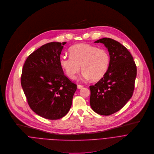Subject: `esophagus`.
<instances>
[{
    "label": "esophagus",
    "instance_id": "esophagus-1",
    "mask_svg": "<svg viewBox=\"0 0 154 154\" xmlns=\"http://www.w3.org/2000/svg\"><path fill=\"white\" fill-rule=\"evenodd\" d=\"M77 87H78V88L79 89H81V88H83V85H80V84H78Z\"/></svg>",
    "mask_w": 154,
    "mask_h": 154
}]
</instances>
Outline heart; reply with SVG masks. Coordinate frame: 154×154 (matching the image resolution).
Here are the masks:
<instances>
[{"mask_svg":"<svg viewBox=\"0 0 154 154\" xmlns=\"http://www.w3.org/2000/svg\"><path fill=\"white\" fill-rule=\"evenodd\" d=\"M70 55L60 57L59 63L67 76L72 79L76 78L81 66L84 78L98 81L108 71L110 56L107 50L87 44H78L70 48Z\"/></svg>","mask_w":154,"mask_h":154,"instance_id":"obj_1","label":"heart"}]
</instances>
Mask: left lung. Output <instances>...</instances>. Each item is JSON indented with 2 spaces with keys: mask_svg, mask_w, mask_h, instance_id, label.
Masks as SVG:
<instances>
[{
  "mask_svg": "<svg viewBox=\"0 0 154 154\" xmlns=\"http://www.w3.org/2000/svg\"><path fill=\"white\" fill-rule=\"evenodd\" d=\"M95 42L107 48L110 63L105 76L89 87L90 104L94 112L107 116L122 109L132 97L137 66L131 53L118 41L104 38Z\"/></svg>",
  "mask_w": 154,
  "mask_h": 154,
  "instance_id": "8db88e82",
  "label": "left lung"
}]
</instances>
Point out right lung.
Listing matches in <instances>:
<instances>
[{"label":"right lung","mask_w":154,"mask_h":154,"mask_svg":"<svg viewBox=\"0 0 154 154\" xmlns=\"http://www.w3.org/2000/svg\"><path fill=\"white\" fill-rule=\"evenodd\" d=\"M66 42H49L29 54L22 68L21 85L33 112L57 119L69 111L77 85L64 73L59 59Z\"/></svg>","instance_id":"add662e5"}]
</instances>
